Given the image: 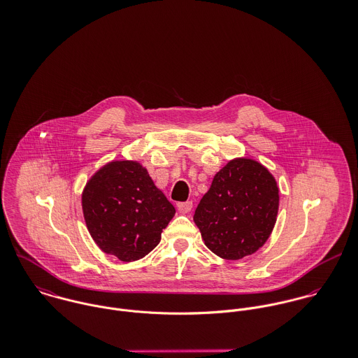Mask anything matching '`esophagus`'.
Listing matches in <instances>:
<instances>
[{"label": "esophagus", "mask_w": 358, "mask_h": 358, "mask_svg": "<svg viewBox=\"0 0 358 358\" xmlns=\"http://www.w3.org/2000/svg\"><path fill=\"white\" fill-rule=\"evenodd\" d=\"M178 209L180 213H187L193 209V201H185V203H178Z\"/></svg>", "instance_id": "1"}]
</instances>
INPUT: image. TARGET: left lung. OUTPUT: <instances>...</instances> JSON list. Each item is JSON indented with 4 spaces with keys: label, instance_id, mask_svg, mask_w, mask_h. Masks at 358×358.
I'll use <instances>...</instances> for the list:
<instances>
[{
    "label": "left lung",
    "instance_id": "8db88e82",
    "mask_svg": "<svg viewBox=\"0 0 358 358\" xmlns=\"http://www.w3.org/2000/svg\"><path fill=\"white\" fill-rule=\"evenodd\" d=\"M273 175L250 158L230 161L194 212L205 245L227 260L252 255L270 237L278 212Z\"/></svg>",
    "mask_w": 358,
    "mask_h": 358
}]
</instances>
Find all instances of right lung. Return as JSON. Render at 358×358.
Listing matches in <instances>:
<instances>
[{
	"label": "right lung",
	"instance_id": "obj_1",
	"mask_svg": "<svg viewBox=\"0 0 358 358\" xmlns=\"http://www.w3.org/2000/svg\"><path fill=\"white\" fill-rule=\"evenodd\" d=\"M83 210L98 247L122 262L153 251L175 215V206L136 161H113L101 168L84 189Z\"/></svg>",
	"mask_w": 358,
	"mask_h": 358
}]
</instances>
